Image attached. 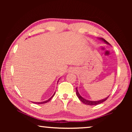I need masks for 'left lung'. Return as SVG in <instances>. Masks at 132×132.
<instances>
[{
  "label": "left lung",
  "mask_w": 132,
  "mask_h": 132,
  "mask_svg": "<svg viewBox=\"0 0 132 132\" xmlns=\"http://www.w3.org/2000/svg\"><path fill=\"white\" fill-rule=\"evenodd\" d=\"M100 39H101L102 41H103L104 42H105L106 44H109L108 42H107L105 39H104V38H100ZM76 94H77V96L78 97V98H79V99L81 101L82 103H84L86 105H98V104H100L102 103V102H104L105 101H106V100L108 99V98L109 97H107L106 98H104V99L103 100H99V101H90V100H86L84 99V98H82L81 95H80V94L79 93V91H78V90H77V87L76 88Z\"/></svg>",
  "instance_id": "8db88e82"
}]
</instances>
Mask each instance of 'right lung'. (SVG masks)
Instances as JSON below:
<instances>
[{"mask_svg": "<svg viewBox=\"0 0 132 132\" xmlns=\"http://www.w3.org/2000/svg\"><path fill=\"white\" fill-rule=\"evenodd\" d=\"M58 81H59V80H58ZM57 82H58V81H57ZM55 93L53 94V95L52 96V97H51L50 99H48V100H46V101H44V102H33V103H35V104H45V103H46V102H49L50 101V100L52 99V98L53 97V96H54V95H55Z\"/></svg>", "mask_w": 132, "mask_h": 132, "instance_id": "right-lung-1", "label": "right lung"}]
</instances>
